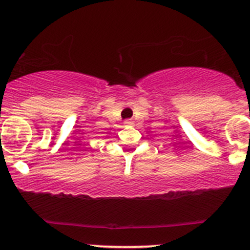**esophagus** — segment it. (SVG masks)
<instances>
[{
	"label": "esophagus",
	"mask_w": 250,
	"mask_h": 250,
	"mask_svg": "<svg viewBox=\"0 0 250 250\" xmlns=\"http://www.w3.org/2000/svg\"><path fill=\"white\" fill-rule=\"evenodd\" d=\"M133 121H131V120H125V125H133Z\"/></svg>",
	"instance_id": "1"
}]
</instances>
